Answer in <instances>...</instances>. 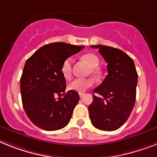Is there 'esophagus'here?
<instances>
[{
	"label": "esophagus",
	"instance_id": "34e87169",
	"mask_svg": "<svg viewBox=\"0 0 157 157\" xmlns=\"http://www.w3.org/2000/svg\"><path fill=\"white\" fill-rule=\"evenodd\" d=\"M79 96H80V97H81V98H83V97L85 96V93H79Z\"/></svg>",
	"mask_w": 157,
	"mask_h": 157
}]
</instances>
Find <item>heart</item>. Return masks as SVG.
I'll list each match as a JSON object with an SVG mask.
<instances>
[{
    "mask_svg": "<svg viewBox=\"0 0 157 157\" xmlns=\"http://www.w3.org/2000/svg\"><path fill=\"white\" fill-rule=\"evenodd\" d=\"M82 59L85 62L89 64L91 67L89 69V72H91L96 77H99L101 76V69L98 68V65L100 64V60L98 56H96L93 53H87L83 55ZM72 58H67L64 60L62 64V66L60 68L61 74L65 79H69L72 75ZM93 85V80L92 78H76L73 81H71L68 84V89L70 90L78 92V93H82L85 92L87 89L90 88Z\"/></svg>",
    "mask_w": 157,
    "mask_h": 157,
    "instance_id": "b5f03b06",
    "label": "heart"
}]
</instances>
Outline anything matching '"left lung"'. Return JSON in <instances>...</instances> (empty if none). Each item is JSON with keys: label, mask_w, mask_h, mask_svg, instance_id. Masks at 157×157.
Here are the masks:
<instances>
[{"label": "left lung", "mask_w": 157, "mask_h": 157, "mask_svg": "<svg viewBox=\"0 0 157 157\" xmlns=\"http://www.w3.org/2000/svg\"><path fill=\"white\" fill-rule=\"evenodd\" d=\"M107 63L108 75L93 93L89 106L91 122L95 128L114 131L125 123L136 101L138 75L133 60L118 48L109 46L91 45Z\"/></svg>", "instance_id": "1"}]
</instances>
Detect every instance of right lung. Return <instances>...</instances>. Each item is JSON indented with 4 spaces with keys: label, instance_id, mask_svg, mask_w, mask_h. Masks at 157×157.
Listing matches in <instances>:
<instances>
[{
    "label": "right lung",
    "instance_id": "1",
    "mask_svg": "<svg viewBox=\"0 0 157 157\" xmlns=\"http://www.w3.org/2000/svg\"><path fill=\"white\" fill-rule=\"evenodd\" d=\"M84 47L52 43L39 48L26 60L21 77L22 104L30 121L41 129H61L70 121L80 97L75 91L64 92L66 81L60 68L64 60Z\"/></svg>",
    "mask_w": 157,
    "mask_h": 157
}]
</instances>
